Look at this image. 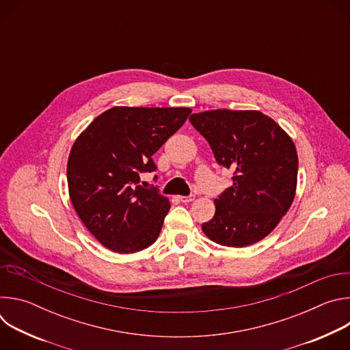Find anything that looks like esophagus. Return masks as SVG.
<instances>
[{"label": "esophagus", "instance_id": "34e87169", "mask_svg": "<svg viewBox=\"0 0 350 350\" xmlns=\"http://www.w3.org/2000/svg\"><path fill=\"white\" fill-rule=\"evenodd\" d=\"M195 199V195L193 193H191V195H187V196H180V201L183 202V204H188V202H192Z\"/></svg>", "mask_w": 350, "mask_h": 350}]
</instances>
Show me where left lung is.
Masks as SVG:
<instances>
[{"mask_svg":"<svg viewBox=\"0 0 350 350\" xmlns=\"http://www.w3.org/2000/svg\"><path fill=\"white\" fill-rule=\"evenodd\" d=\"M209 142L216 162L232 170V185L215 199L202 224L212 241L242 247L269 235L292 205L297 154L289 135L258 111L217 109L189 116Z\"/></svg>","mask_w":350,"mask_h":350,"instance_id":"left-lung-1","label":"left lung"}]
</instances>
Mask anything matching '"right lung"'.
Segmentation results:
<instances>
[{
    "mask_svg": "<svg viewBox=\"0 0 350 350\" xmlns=\"http://www.w3.org/2000/svg\"><path fill=\"white\" fill-rule=\"evenodd\" d=\"M189 113V108L115 107L75 141L68 161L70 201L111 251L134 254L159 237L170 202L158 187L138 185L139 174L157 170L152 155Z\"/></svg>",
    "mask_w": 350,
    "mask_h": 350,
    "instance_id": "1",
    "label": "right lung"
}]
</instances>
